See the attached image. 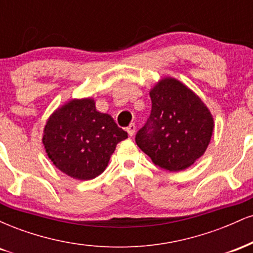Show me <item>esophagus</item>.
<instances>
[{"label":"esophagus","mask_w":253,"mask_h":253,"mask_svg":"<svg viewBox=\"0 0 253 253\" xmlns=\"http://www.w3.org/2000/svg\"><path fill=\"white\" fill-rule=\"evenodd\" d=\"M126 129H127V133H128L130 136L134 135V133H135V125L134 124H130Z\"/></svg>","instance_id":"obj_1"}]
</instances>
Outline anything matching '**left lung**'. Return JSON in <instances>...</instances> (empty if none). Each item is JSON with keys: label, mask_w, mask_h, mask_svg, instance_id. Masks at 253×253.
Returning a JSON list of instances; mask_svg holds the SVG:
<instances>
[{"label": "left lung", "mask_w": 253, "mask_h": 253, "mask_svg": "<svg viewBox=\"0 0 253 253\" xmlns=\"http://www.w3.org/2000/svg\"><path fill=\"white\" fill-rule=\"evenodd\" d=\"M150 97L152 109L136 133V145L162 169H187L210 145L214 129L210 109L195 92L172 77L159 81Z\"/></svg>", "instance_id": "left-lung-1"}]
</instances>
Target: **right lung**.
Listing matches in <instances>:
<instances>
[{"mask_svg": "<svg viewBox=\"0 0 253 253\" xmlns=\"http://www.w3.org/2000/svg\"><path fill=\"white\" fill-rule=\"evenodd\" d=\"M127 138L109 114L96 110L92 98L69 101L48 118L42 144L62 172L86 181L103 172L117 145Z\"/></svg>", "mask_w": 253, "mask_h": 253, "instance_id": "right-lung-1", "label": "right lung"}]
</instances>
